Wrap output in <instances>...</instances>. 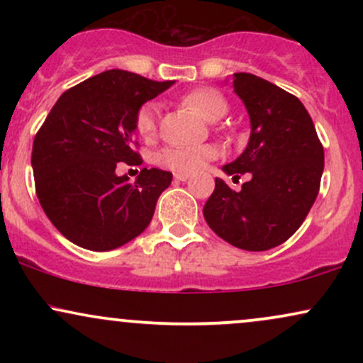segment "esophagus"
Listing matches in <instances>:
<instances>
[{
    "instance_id": "34e87169",
    "label": "esophagus",
    "mask_w": 363,
    "mask_h": 363,
    "mask_svg": "<svg viewBox=\"0 0 363 363\" xmlns=\"http://www.w3.org/2000/svg\"><path fill=\"white\" fill-rule=\"evenodd\" d=\"M174 179H176V181H187V179H189V174L176 172V174H174Z\"/></svg>"
}]
</instances>
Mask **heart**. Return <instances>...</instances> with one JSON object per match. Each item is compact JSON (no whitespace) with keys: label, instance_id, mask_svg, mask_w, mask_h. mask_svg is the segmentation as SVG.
I'll list each match as a JSON object with an SVG mask.
<instances>
[{"label":"heart","instance_id":"obj_1","mask_svg":"<svg viewBox=\"0 0 363 363\" xmlns=\"http://www.w3.org/2000/svg\"><path fill=\"white\" fill-rule=\"evenodd\" d=\"M182 104L194 109L208 123H215L223 118L228 111L225 97L215 89H196L182 95ZM157 104L145 102L135 114V129L143 140H152L157 135ZM218 157L215 145H199V147H167L160 153V162L174 172H196Z\"/></svg>","mask_w":363,"mask_h":363}]
</instances>
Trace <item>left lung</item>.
I'll list each match as a JSON object with an SVG mask.
<instances>
[{
    "mask_svg": "<svg viewBox=\"0 0 363 363\" xmlns=\"http://www.w3.org/2000/svg\"><path fill=\"white\" fill-rule=\"evenodd\" d=\"M234 91L251 118L244 153L223 170L249 174L242 189L215 179L203 208L206 223L225 242L244 251H268L290 239L318 198L324 148L303 104L251 73L234 74Z\"/></svg>",
    "mask_w": 363,
    "mask_h": 363,
    "instance_id": "left-lung-1",
    "label": "left lung"
}]
</instances>
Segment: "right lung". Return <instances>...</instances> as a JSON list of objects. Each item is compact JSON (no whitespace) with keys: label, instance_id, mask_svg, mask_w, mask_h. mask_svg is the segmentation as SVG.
I'll return each mask as SVG.
<instances>
[{"label":"right lung","instance_id":"add662e5","mask_svg":"<svg viewBox=\"0 0 363 363\" xmlns=\"http://www.w3.org/2000/svg\"><path fill=\"white\" fill-rule=\"evenodd\" d=\"M174 82L109 69L57 99L32 147L35 193L44 213L73 244L111 251L138 237L172 174L141 169L119 177V162L140 165L135 114Z\"/></svg>","mask_w":363,"mask_h":363}]
</instances>
